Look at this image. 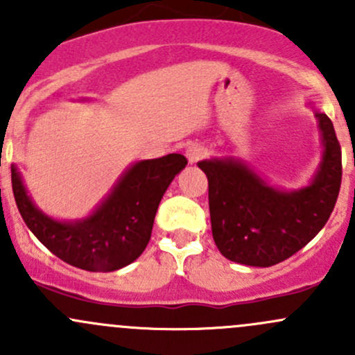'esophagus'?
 <instances>
[{
	"mask_svg": "<svg viewBox=\"0 0 355 355\" xmlns=\"http://www.w3.org/2000/svg\"><path fill=\"white\" fill-rule=\"evenodd\" d=\"M206 148L200 144H191L187 148V151H185V156H187L189 163H198L199 159H202L204 156H206Z\"/></svg>",
	"mask_w": 355,
	"mask_h": 355,
	"instance_id": "34e87169",
	"label": "esophagus"
}]
</instances>
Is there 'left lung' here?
I'll list each match as a JSON object with an SVG mask.
<instances>
[{
    "instance_id": "8db88e82",
    "label": "left lung",
    "mask_w": 355,
    "mask_h": 355,
    "mask_svg": "<svg viewBox=\"0 0 355 355\" xmlns=\"http://www.w3.org/2000/svg\"><path fill=\"white\" fill-rule=\"evenodd\" d=\"M321 132V161L304 187L284 191L234 156L199 161L209 185L214 244L245 266L282 263L327 225L342 182V151L330 118L314 110Z\"/></svg>"
}]
</instances>
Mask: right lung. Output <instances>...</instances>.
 I'll use <instances>...</instances> for the list:
<instances>
[{"instance_id": "add662e5", "label": "right lung", "mask_w": 355, "mask_h": 355, "mask_svg": "<svg viewBox=\"0 0 355 355\" xmlns=\"http://www.w3.org/2000/svg\"><path fill=\"white\" fill-rule=\"evenodd\" d=\"M187 164L185 156L166 155L130 164L89 216L56 220L39 209L12 164L17 207L28 230L55 256L85 271H116L134 263L151 239L153 223L168 185Z\"/></svg>"}]
</instances>
